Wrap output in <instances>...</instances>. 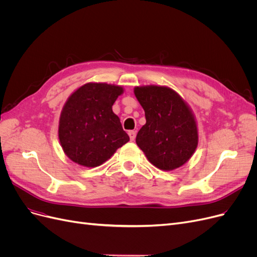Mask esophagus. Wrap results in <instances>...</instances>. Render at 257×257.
I'll use <instances>...</instances> for the list:
<instances>
[{
    "label": "esophagus",
    "instance_id": "obj_1",
    "mask_svg": "<svg viewBox=\"0 0 257 257\" xmlns=\"http://www.w3.org/2000/svg\"><path fill=\"white\" fill-rule=\"evenodd\" d=\"M128 136H130L131 141L133 142L136 137V131H128Z\"/></svg>",
    "mask_w": 257,
    "mask_h": 257
}]
</instances>
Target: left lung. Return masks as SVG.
Returning a JSON list of instances; mask_svg holds the SVG:
<instances>
[{
  "label": "left lung",
  "mask_w": 257,
  "mask_h": 257,
  "mask_svg": "<svg viewBox=\"0 0 257 257\" xmlns=\"http://www.w3.org/2000/svg\"><path fill=\"white\" fill-rule=\"evenodd\" d=\"M134 93L146 115V124L136 136L137 146L160 169L182 166L198 143L196 122L189 107L166 87H137Z\"/></svg>",
  "instance_id": "8db88e82"
}]
</instances>
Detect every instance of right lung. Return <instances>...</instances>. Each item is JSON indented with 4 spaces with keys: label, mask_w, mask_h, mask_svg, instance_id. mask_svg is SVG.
<instances>
[{
    "label": "right lung",
    "mask_w": 257,
    "mask_h": 257,
    "mask_svg": "<svg viewBox=\"0 0 257 257\" xmlns=\"http://www.w3.org/2000/svg\"><path fill=\"white\" fill-rule=\"evenodd\" d=\"M123 89L107 83H87L67 99L59 124V138L67 157L77 164L96 167L130 141L112 111Z\"/></svg>",
    "instance_id": "add662e5"
}]
</instances>
